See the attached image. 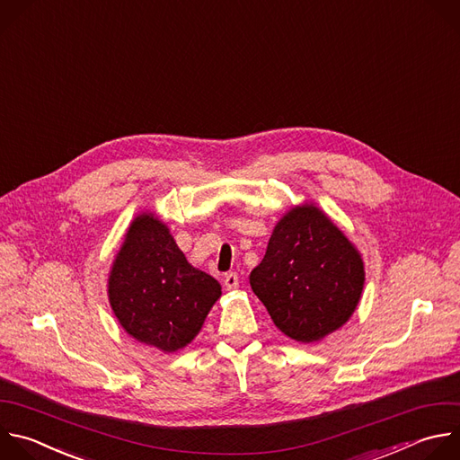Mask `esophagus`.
I'll use <instances>...</instances> for the list:
<instances>
[{
  "label": "esophagus",
  "instance_id": "34e87169",
  "mask_svg": "<svg viewBox=\"0 0 460 460\" xmlns=\"http://www.w3.org/2000/svg\"><path fill=\"white\" fill-rule=\"evenodd\" d=\"M224 285H226V288H227V290H234V288H238V274H236V272H229V274H226V278H224Z\"/></svg>",
  "mask_w": 460,
  "mask_h": 460
}]
</instances>
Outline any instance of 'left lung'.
<instances>
[{"label": "left lung", "instance_id": "left-lung-1", "mask_svg": "<svg viewBox=\"0 0 460 460\" xmlns=\"http://www.w3.org/2000/svg\"><path fill=\"white\" fill-rule=\"evenodd\" d=\"M249 281L285 336L316 343L354 314L365 263L345 233L318 206L305 202L276 222Z\"/></svg>", "mask_w": 460, "mask_h": 460}]
</instances>
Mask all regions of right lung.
Segmentation results:
<instances>
[{
	"instance_id": "add662e5",
	"label": "right lung",
	"mask_w": 460,
	"mask_h": 460,
	"mask_svg": "<svg viewBox=\"0 0 460 460\" xmlns=\"http://www.w3.org/2000/svg\"><path fill=\"white\" fill-rule=\"evenodd\" d=\"M220 296V283L186 260L155 213L131 220L108 274V299L133 340L164 354L188 347Z\"/></svg>"
}]
</instances>
